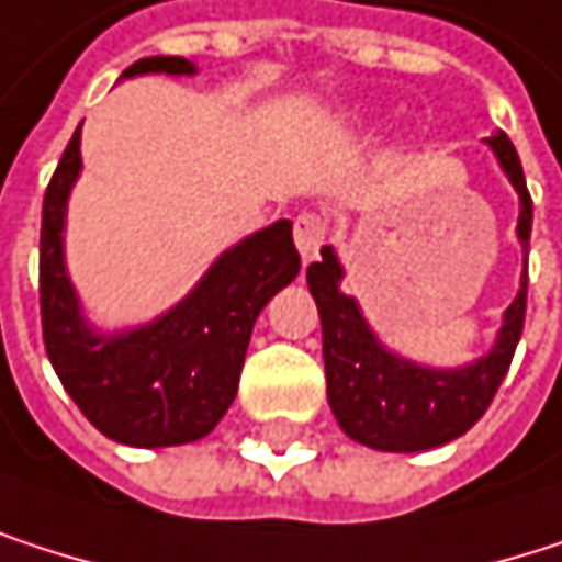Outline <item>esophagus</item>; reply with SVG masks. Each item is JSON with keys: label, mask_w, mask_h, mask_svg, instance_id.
Returning <instances> with one entry per match:
<instances>
[{"label": "esophagus", "mask_w": 562, "mask_h": 562, "mask_svg": "<svg viewBox=\"0 0 562 562\" xmlns=\"http://www.w3.org/2000/svg\"><path fill=\"white\" fill-rule=\"evenodd\" d=\"M324 238H327V225H324V218L317 212H301L294 218V245H297V251H301L304 261H314L317 258Z\"/></svg>", "instance_id": "34e87169"}]
</instances>
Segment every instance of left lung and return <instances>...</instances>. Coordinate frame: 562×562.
Returning <instances> with one entry per match:
<instances>
[{"mask_svg":"<svg viewBox=\"0 0 562 562\" xmlns=\"http://www.w3.org/2000/svg\"><path fill=\"white\" fill-rule=\"evenodd\" d=\"M501 169L520 195L517 238L524 251L530 248L533 202L527 192L524 166L507 140V134L487 137ZM344 268L334 248H321V261L307 268V288L317 301L321 330H324V370H327V400L340 428L370 448L380 451H425L464 435L481 419L507 376L514 360L524 314H527V265L514 304L504 311V327L487 357L461 370H428L413 360L390 353L370 324L363 321L353 297L340 291Z\"/></svg>","mask_w":562,"mask_h":562,"instance_id":"8db88e82","label":"left lung"}]
</instances>
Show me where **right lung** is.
Masks as SVG:
<instances>
[{
    "instance_id": "right-lung-1",
    "label": "right lung",
    "mask_w": 562,
    "mask_h": 562,
    "mask_svg": "<svg viewBox=\"0 0 562 562\" xmlns=\"http://www.w3.org/2000/svg\"><path fill=\"white\" fill-rule=\"evenodd\" d=\"M195 75L186 58H140L134 75ZM81 172V127L68 143L42 205L38 297L48 360L88 422L134 448L186 445L209 435L238 393L261 307L297 278L301 255L281 218L228 248L169 314L101 337L85 324L65 271V205Z\"/></svg>"
}]
</instances>
